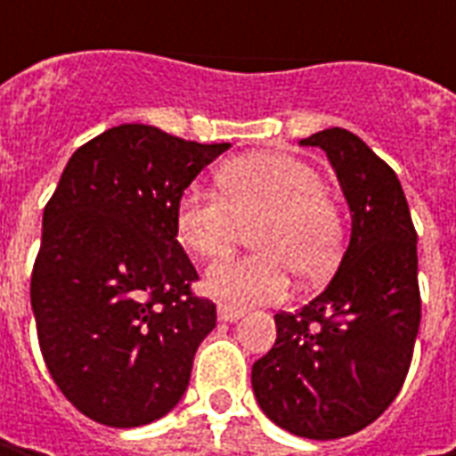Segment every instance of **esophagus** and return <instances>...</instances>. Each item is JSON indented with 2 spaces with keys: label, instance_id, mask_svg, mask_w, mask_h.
Here are the masks:
<instances>
[{
  "label": "esophagus",
  "instance_id": "34e87169",
  "mask_svg": "<svg viewBox=\"0 0 456 456\" xmlns=\"http://www.w3.org/2000/svg\"><path fill=\"white\" fill-rule=\"evenodd\" d=\"M240 317H243V312H240V309H236V306H225V305L218 306L220 322H238Z\"/></svg>",
  "mask_w": 456,
  "mask_h": 456
}]
</instances>
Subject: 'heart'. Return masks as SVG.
Returning a JSON list of instances; mask_svg holds the SVG:
<instances>
[{
  "label": "heart",
  "instance_id": "heart-1",
  "mask_svg": "<svg viewBox=\"0 0 456 456\" xmlns=\"http://www.w3.org/2000/svg\"><path fill=\"white\" fill-rule=\"evenodd\" d=\"M218 192L190 190L177 202L175 233L187 254L218 258L251 228L258 254L210 266L202 289L223 305H273L289 291V272L320 284L338 269L345 225L324 195L320 172L284 151H261L225 162Z\"/></svg>",
  "mask_w": 456,
  "mask_h": 456
}]
</instances>
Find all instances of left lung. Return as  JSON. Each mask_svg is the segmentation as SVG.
Returning <instances> with one entry per match:
<instances>
[{
  "instance_id": "obj_1",
  "label": "left lung",
  "mask_w": 456,
  "mask_h": 456,
  "mask_svg": "<svg viewBox=\"0 0 456 456\" xmlns=\"http://www.w3.org/2000/svg\"><path fill=\"white\" fill-rule=\"evenodd\" d=\"M299 144L335 169L350 243L320 297L273 314L276 342L251 386L276 427L324 442L365 429L401 391L421 322L419 256L403 187L360 136L332 126Z\"/></svg>"
}]
</instances>
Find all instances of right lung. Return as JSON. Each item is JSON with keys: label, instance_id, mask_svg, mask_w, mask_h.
I'll return each mask as SVG.
<instances>
[{"label": "right lung", "instance_id": "obj_1", "mask_svg": "<svg viewBox=\"0 0 456 456\" xmlns=\"http://www.w3.org/2000/svg\"><path fill=\"white\" fill-rule=\"evenodd\" d=\"M228 147L121 124L76 150L45 205L29 284L37 340L62 395L98 424H151L187 391L216 305L190 289L198 272L175 213Z\"/></svg>", "mask_w": 456, "mask_h": 456}]
</instances>
